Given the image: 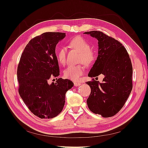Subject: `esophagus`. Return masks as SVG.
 I'll return each mask as SVG.
<instances>
[{"mask_svg": "<svg viewBox=\"0 0 148 148\" xmlns=\"http://www.w3.org/2000/svg\"><path fill=\"white\" fill-rule=\"evenodd\" d=\"M81 84H82V83H80V82H75L74 83L75 86H80Z\"/></svg>", "mask_w": 148, "mask_h": 148, "instance_id": "obj_1", "label": "esophagus"}]
</instances>
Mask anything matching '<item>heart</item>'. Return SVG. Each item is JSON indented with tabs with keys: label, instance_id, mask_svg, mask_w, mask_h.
Instances as JSON below:
<instances>
[{
	"label": "heart",
	"instance_id": "obj_1",
	"mask_svg": "<svg viewBox=\"0 0 148 148\" xmlns=\"http://www.w3.org/2000/svg\"><path fill=\"white\" fill-rule=\"evenodd\" d=\"M71 48L75 49L79 52V62H82L86 66L92 65L96 60V56L95 51L90 49L91 46L88 42L82 37H76L69 43ZM57 58L61 64H64L66 60V49L65 47H60L57 52ZM84 66L82 64L75 66H70L64 71V76L66 78L73 81H78L81 76L84 73Z\"/></svg>",
	"mask_w": 148,
	"mask_h": 148
}]
</instances>
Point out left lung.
Here are the masks:
<instances>
[{
	"instance_id": "1",
	"label": "left lung",
	"mask_w": 148,
	"mask_h": 148,
	"mask_svg": "<svg viewBox=\"0 0 148 148\" xmlns=\"http://www.w3.org/2000/svg\"><path fill=\"white\" fill-rule=\"evenodd\" d=\"M84 34L96 38L99 46L97 58L88 76L104 75L102 83L94 78L86 82L91 89L86 101L88 108L103 117H112L122 108L132 90L131 59L122 44L102 31Z\"/></svg>"
}]
</instances>
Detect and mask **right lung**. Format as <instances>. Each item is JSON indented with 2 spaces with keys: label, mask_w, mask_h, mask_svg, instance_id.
<instances>
[{
  "label": "right lung",
  "mask_w": 148,
  "mask_h": 148,
  "mask_svg": "<svg viewBox=\"0 0 148 148\" xmlns=\"http://www.w3.org/2000/svg\"><path fill=\"white\" fill-rule=\"evenodd\" d=\"M65 33L46 32L31 39L26 46L17 68L18 92L25 104L40 119H52L65 104V94L73 87L68 79L48 84L51 77L60 75L56 47Z\"/></svg>",
  "instance_id": "right-lung-1"
}]
</instances>
